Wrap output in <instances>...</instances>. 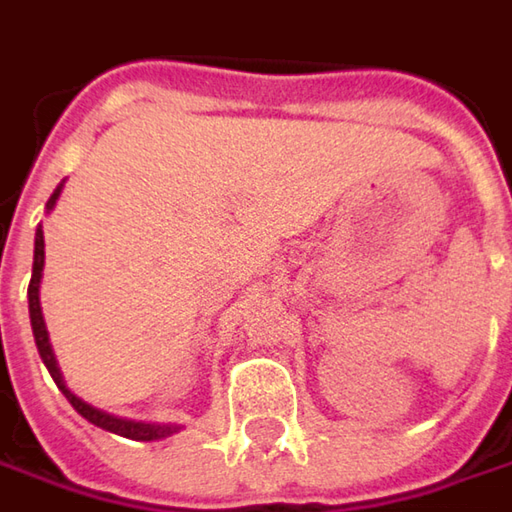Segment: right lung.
I'll list each match as a JSON object with an SVG mask.
<instances>
[{"instance_id": "add662e5", "label": "right lung", "mask_w": 512, "mask_h": 512, "mask_svg": "<svg viewBox=\"0 0 512 512\" xmlns=\"http://www.w3.org/2000/svg\"><path fill=\"white\" fill-rule=\"evenodd\" d=\"M60 191H63V182L54 188V194L48 196L46 211H51L60 199ZM43 266H46V240H43V226L37 228V237H34V269H31V284H28V313H31V330H34V342H37V350H40V359L46 362L48 374L57 382V388L66 394V400L75 406V411L80 417H86L89 423L101 426L106 432H115L121 437H130V440H162V437H170L173 432H179V426H167V423H141V420H127V417H115V414H106L101 408L89 406L83 403L80 397H75L66 382H63V374L57 368V359H54V350H51V342H48V330L46 321H43V310H40V281H43Z\"/></svg>"}]
</instances>
